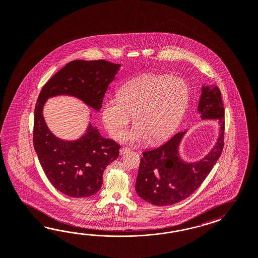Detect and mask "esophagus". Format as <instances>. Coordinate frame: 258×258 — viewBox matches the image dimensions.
Masks as SVG:
<instances>
[{"instance_id": "34e87169", "label": "esophagus", "mask_w": 258, "mask_h": 258, "mask_svg": "<svg viewBox=\"0 0 258 258\" xmlns=\"http://www.w3.org/2000/svg\"><path fill=\"white\" fill-rule=\"evenodd\" d=\"M131 151V149L130 148H127V147H123V148H121L120 149V155L122 156V155H125L126 153H128V152Z\"/></svg>"}]
</instances>
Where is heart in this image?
Listing matches in <instances>:
<instances>
[{
  "mask_svg": "<svg viewBox=\"0 0 258 258\" xmlns=\"http://www.w3.org/2000/svg\"><path fill=\"white\" fill-rule=\"evenodd\" d=\"M188 102L189 88L182 79L143 75L125 83L117 92V99L104 103L102 119L110 135L118 138L133 115L136 125L123 140L127 144L142 145L150 139L156 144L175 132Z\"/></svg>",
  "mask_w": 258,
  "mask_h": 258,
  "instance_id": "1",
  "label": "heart"
}]
</instances>
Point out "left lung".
Masks as SVG:
<instances>
[{
  "label": "left lung",
  "instance_id": "left-lung-1",
  "mask_svg": "<svg viewBox=\"0 0 258 258\" xmlns=\"http://www.w3.org/2000/svg\"><path fill=\"white\" fill-rule=\"evenodd\" d=\"M198 112L202 119L216 120L220 126L214 148L198 162L182 161L178 147L185 132H181L156 149L144 152L135 183V190L143 200L156 206L183 201L201 186L217 162L225 136V108L218 87H202Z\"/></svg>",
  "mask_w": 258,
  "mask_h": 258
}]
</instances>
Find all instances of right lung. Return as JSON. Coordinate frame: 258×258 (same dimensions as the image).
I'll list each match as a JSON object with an SVG mask.
<instances>
[{"label": "right lung", "mask_w": 258, "mask_h": 258, "mask_svg": "<svg viewBox=\"0 0 258 258\" xmlns=\"http://www.w3.org/2000/svg\"><path fill=\"white\" fill-rule=\"evenodd\" d=\"M120 66L104 59L71 61L45 83L38 96L33 123L34 149L48 181L64 195L86 198L97 193L102 184L103 171L119 157L120 145L103 138L91 124L76 141L57 138L44 122V102L53 96L71 95L99 111Z\"/></svg>", "instance_id": "obj_1"}]
</instances>
